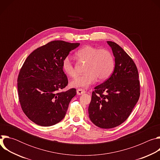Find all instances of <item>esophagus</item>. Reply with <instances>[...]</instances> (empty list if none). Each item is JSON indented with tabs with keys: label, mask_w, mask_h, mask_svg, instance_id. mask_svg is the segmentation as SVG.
Returning <instances> with one entry per match:
<instances>
[{
	"label": "esophagus",
	"mask_w": 160,
	"mask_h": 160,
	"mask_svg": "<svg viewBox=\"0 0 160 160\" xmlns=\"http://www.w3.org/2000/svg\"><path fill=\"white\" fill-rule=\"evenodd\" d=\"M85 92H86L85 90H84L83 89H82V88H78V89L77 90V95H82V94H85Z\"/></svg>",
	"instance_id": "obj_1"
}]
</instances>
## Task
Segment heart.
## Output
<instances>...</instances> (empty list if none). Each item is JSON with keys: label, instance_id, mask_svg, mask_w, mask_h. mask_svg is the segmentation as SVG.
<instances>
[{"label": "heart", "instance_id": "heart-1", "mask_svg": "<svg viewBox=\"0 0 160 160\" xmlns=\"http://www.w3.org/2000/svg\"><path fill=\"white\" fill-rule=\"evenodd\" d=\"M76 56L80 60L86 62L85 73L71 82L73 87L87 88L96 82L97 77L100 80H105L111 75L115 68L114 58L106 49H99L92 45H86L77 52ZM62 68L67 75L76 77L77 72L70 58L66 57L62 60Z\"/></svg>", "mask_w": 160, "mask_h": 160}]
</instances>
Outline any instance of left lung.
I'll use <instances>...</instances> for the list:
<instances>
[{
	"label": "left lung",
	"mask_w": 160,
	"mask_h": 160,
	"mask_svg": "<svg viewBox=\"0 0 160 160\" xmlns=\"http://www.w3.org/2000/svg\"><path fill=\"white\" fill-rule=\"evenodd\" d=\"M107 43L115 57V69L106 81L94 88L88 109L91 122L101 128L123 123L140 96L138 70L133 61L117 43Z\"/></svg>",
	"instance_id": "obj_1"
}]
</instances>
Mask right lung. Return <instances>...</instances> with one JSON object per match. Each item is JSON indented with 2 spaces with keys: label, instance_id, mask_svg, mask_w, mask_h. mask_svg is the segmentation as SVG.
<instances>
[{
  "label": "right lung",
  "instance_id": "1",
  "mask_svg": "<svg viewBox=\"0 0 160 160\" xmlns=\"http://www.w3.org/2000/svg\"><path fill=\"white\" fill-rule=\"evenodd\" d=\"M79 45L62 40L50 42L33 51L21 68L19 101L27 117L37 125L49 127L64 118L77 90L59 92L68 83L62 62Z\"/></svg>",
  "mask_w": 160,
  "mask_h": 160
}]
</instances>
